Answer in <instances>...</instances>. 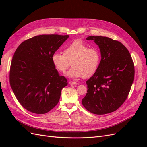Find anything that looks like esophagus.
<instances>
[{
  "mask_svg": "<svg viewBox=\"0 0 147 147\" xmlns=\"http://www.w3.org/2000/svg\"><path fill=\"white\" fill-rule=\"evenodd\" d=\"M69 83L70 84H78V83H76V82H72V81H70V82H69Z\"/></svg>",
  "mask_w": 147,
  "mask_h": 147,
  "instance_id": "34e87169",
  "label": "esophagus"
}]
</instances>
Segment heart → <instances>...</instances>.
<instances>
[{"label": "heart", "instance_id": "1", "mask_svg": "<svg viewBox=\"0 0 147 147\" xmlns=\"http://www.w3.org/2000/svg\"><path fill=\"white\" fill-rule=\"evenodd\" d=\"M100 59L98 49L89 48L80 40H76L67 46L63 54L55 52L51 56L52 64L59 72H65L72 65L73 67L67 75L74 78L92 77L98 70Z\"/></svg>", "mask_w": 147, "mask_h": 147}]
</instances>
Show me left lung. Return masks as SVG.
Returning <instances> with one entry per match:
<instances>
[{"label":"left lung","mask_w":147,"mask_h":147,"mask_svg":"<svg viewBox=\"0 0 147 147\" xmlns=\"http://www.w3.org/2000/svg\"><path fill=\"white\" fill-rule=\"evenodd\" d=\"M99 46V67L86 81L88 91L82 104L96 115L113 112L126 100L134 78V65L127 49L117 40L102 36H90Z\"/></svg>","instance_id":"8db88e82"}]
</instances>
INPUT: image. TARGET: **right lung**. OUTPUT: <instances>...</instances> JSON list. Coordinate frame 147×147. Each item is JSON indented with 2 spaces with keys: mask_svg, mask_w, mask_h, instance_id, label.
Instances as JSON below:
<instances>
[{
  "mask_svg": "<svg viewBox=\"0 0 147 147\" xmlns=\"http://www.w3.org/2000/svg\"><path fill=\"white\" fill-rule=\"evenodd\" d=\"M69 35H40L22 42L16 50L10 69V83L20 104L30 112L46 113L59 102L67 80L60 76L51 56Z\"/></svg>",
  "mask_w": 147,
  "mask_h": 147,
  "instance_id": "right-lung-1",
  "label": "right lung"
}]
</instances>
